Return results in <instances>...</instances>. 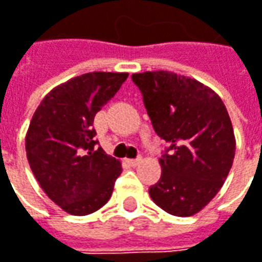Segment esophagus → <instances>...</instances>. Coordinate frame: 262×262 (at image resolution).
<instances>
[{
  "mask_svg": "<svg viewBox=\"0 0 262 262\" xmlns=\"http://www.w3.org/2000/svg\"><path fill=\"white\" fill-rule=\"evenodd\" d=\"M140 162H142V158H138V159H127V163L132 165V166H138Z\"/></svg>",
  "mask_w": 262,
  "mask_h": 262,
  "instance_id": "esophagus-1",
  "label": "esophagus"
}]
</instances>
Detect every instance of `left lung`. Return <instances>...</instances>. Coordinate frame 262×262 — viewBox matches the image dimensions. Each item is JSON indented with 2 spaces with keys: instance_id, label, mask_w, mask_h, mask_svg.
<instances>
[{
  "instance_id": "8db88e82",
  "label": "left lung",
  "mask_w": 262,
  "mask_h": 262,
  "mask_svg": "<svg viewBox=\"0 0 262 262\" xmlns=\"http://www.w3.org/2000/svg\"><path fill=\"white\" fill-rule=\"evenodd\" d=\"M158 136L169 149L162 176L150 186L156 205L175 216L202 211L220 192L235 156L227 107L211 87L172 71L132 74Z\"/></svg>"
}]
</instances>
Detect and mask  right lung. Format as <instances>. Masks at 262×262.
I'll return each mask as SVG.
<instances>
[{
	"mask_svg": "<svg viewBox=\"0 0 262 262\" xmlns=\"http://www.w3.org/2000/svg\"><path fill=\"white\" fill-rule=\"evenodd\" d=\"M127 73L93 71L46 94L26 135V152L37 182L70 215H89L107 202L122 163L96 149V113L127 79Z\"/></svg>",
	"mask_w": 262,
	"mask_h": 262,
	"instance_id": "add662e5",
	"label": "right lung"
}]
</instances>
